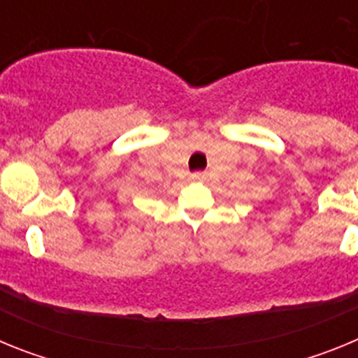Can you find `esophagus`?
<instances>
[{
  "mask_svg": "<svg viewBox=\"0 0 358 358\" xmlns=\"http://www.w3.org/2000/svg\"><path fill=\"white\" fill-rule=\"evenodd\" d=\"M192 179H194V181H202V179H206V173H204V172H194V173H192Z\"/></svg>",
  "mask_w": 358,
  "mask_h": 358,
  "instance_id": "esophagus-1",
  "label": "esophagus"
}]
</instances>
